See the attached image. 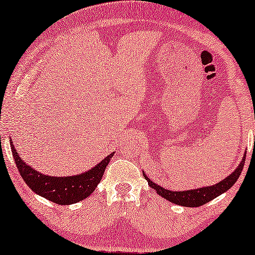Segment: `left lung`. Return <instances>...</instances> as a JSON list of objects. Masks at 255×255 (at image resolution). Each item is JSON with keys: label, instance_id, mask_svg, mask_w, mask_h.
<instances>
[{"label": "left lung", "instance_id": "8db88e82", "mask_svg": "<svg viewBox=\"0 0 255 255\" xmlns=\"http://www.w3.org/2000/svg\"><path fill=\"white\" fill-rule=\"evenodd\" d=\"M246 154L243 156V160L240 161L238 167L230 174L228 177H225L224 180H222L221 182L214 186L203 187V188H197V189H190V190H184V191H172L168 189H165L159 184H156L151 181L147 177V175L142 172V175L146 180H147L148 186L154 189L160 196L166 198L172 203H175L177 205H182V207H201L208 202H210L216 198L219 195L225 193L226 190H229L233 184L237 182V180L239 179V175L242 174V170L244 168V163H245Z\"/></svg>", "mask_w": 255, "mask_h": 255}]
</instances>
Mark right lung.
I'll return each mask as SVG.
<instances>
[{
	"instance_id": "1",
	"label": "right lung",
	"mask_w": 255,
	"mask_h": 255,
	"mask_svg": "<svg viewBox=\"0 0 255 255\" xmlns=\"http://www.w3.org/2000/svg\"><path fill=\"white\" fill-rule=\"evenodd\" d=\"M12 156L15 159L17 169L25 181V183L34 193L46 200L59 205H68L85 200L95 190L97 184L102 180L103 173L108 163L110 162L114 153L104 158L95 167L87 172L73 176H48L46 174L37 172L19 158L18 153L10 139Z\"/></svg>"
}]
</instances>
